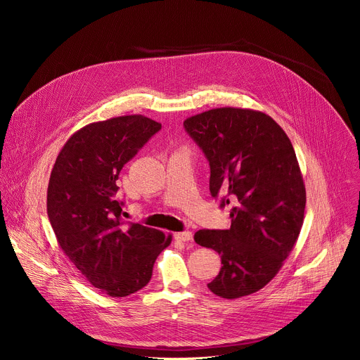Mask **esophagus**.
Masks as SVG:
<instances>
[{"label": "esophagus", "instance_id": "esophagus-1", "mask_svg": "<svg viewBox=\"0 0 360 360\" xmlns=\"http://www.w3.org/2000/svg\"><path fill=\"white\" fill-rule=\"evenodd\" d=\"M174 238L178 240V242H189L192 239V233L191 232H178L174 235Z\"/></svg>", "mask_w": 360, "mask_h": 360}]
</instances>
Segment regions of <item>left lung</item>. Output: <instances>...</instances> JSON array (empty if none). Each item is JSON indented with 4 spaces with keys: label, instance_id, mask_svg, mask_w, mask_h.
<instances>
[{
    "label": "left lung",
    "instance_id": "left-lung-1",
    "mask_svg": "<svg viewBox=\"0 0 360 360\" xmlns=\"http://www.w3.org/2000/svg\"><path fill=\"white\" fill-rule=\"evenodd\" d=\"M184 128L210 162L212 198L221 199V208L235 202L229 229L193 236L221 256L208 288L225 299L258 292L279 272L303 224L306 192L295 149L259 111L210 110L188 118Z\"/></svg>",
    "mask_w": 360,
    "mask_h": 360
}]
</instances>
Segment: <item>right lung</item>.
I'll return each instance as SVG.
<instances>
[{"mask_svg": "<svg viewBox=\"0 0 360 360\" xmlns=\"http://www.w3.org/2000/svg\"><path fill=\"white\" fill-rule=\"evenodd\" d=\"M160 129L142 115L89 124L67 141L49 176L46 212L61 249L92 286L114 297L148 285L172 239L127 225L117 198L121 169Z\"/></svg>", "mask_w": 360, "mask_h": 360, "instance_id": "obj_1", "label": "right lung"}]
</instances>
